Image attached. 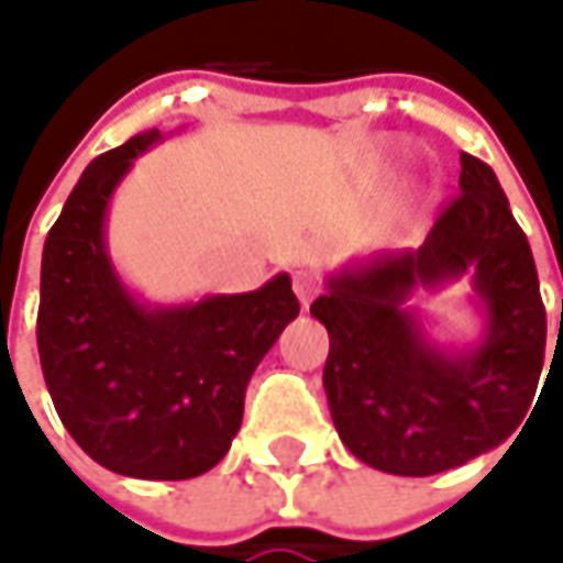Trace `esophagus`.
I'll return each mask as SVG.
<instances>
[{"instance_id":"1","label":"esophagus","mask_w":563,"mask_h":563,"mask_svg":"<svg viewBox=\"0 0 563 563\" xmlns=\"http://www.w3.org/2000/svg\"><path fill=\"white\" fill-rule=\"evenodd\" d=\"M292 289L298 295V301H301V308H308L310 301L317 298V292H320V283H317V277L310 271H298L292 277Z\"/></svg>"}]
</instances>
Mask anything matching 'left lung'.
Wrapping results in <instances>:
<instances>
[{"label":"left lung","mask_w":563,"mask_h":563,"mask_svg":"<svg viewBox=\"0 0 563 563\" xmlns=\"http://www.w3.org/2000/svg\"><path fill=\"white\" fill-rule=\"evenodd\" d=\"M471 277L479 335H431L415 291ZM310 313L329 332L322 387L353 457L435 475L503 445L528 415L545 353L533 253L485 161L460 155V198L418 250L347 258ZM528 423V420H525Z\"/></svg>","instance_id":"obj_1"}]
</instances>
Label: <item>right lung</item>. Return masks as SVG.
<instances>
[{"mask_svg": "<svg viewBox=\"0 0 563 563\" xmlns=\"http://www.w3.org/2000/svg\"><path fill=\"white\" fill-rule=\"evenodd\" d=\"M158 128L93 158L42 250L38 360L78 448L131 478L183 482L225 457L255 365L298 317L289 274L238 295L155 305L118 274L106 216Z\"/></svg>", "mask_w": 563, "mask_h": 563, "instance_id": "right-lung-1", "label": "right lung"}]
</instances>
